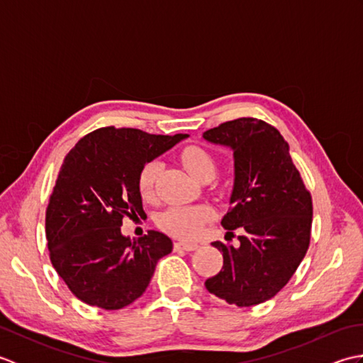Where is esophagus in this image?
<instances>
[{
    "label": "esophagus",
    "instance_id": "1",
    "mask_svg": "<svg viewBox=\"0 0 363 363\" xmlns=\"http://www.w3.org/2000/svg\"><path fill=\"white\" fill-rule=\"evenodd\" d=\"M198 248V243H194V242H176L174 243V250L176 251H195Z\"/></svg>",
    "mask_w": 363,
    "mask_h": 363
}]
</instances>
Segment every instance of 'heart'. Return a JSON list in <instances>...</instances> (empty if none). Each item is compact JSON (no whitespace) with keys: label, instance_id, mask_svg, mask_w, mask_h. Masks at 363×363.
<instances>
[{"label":"heart","instance_id":"obj_1","mask_svg":"<svg viewBox=\"0 0 363 363\" xmlns=\"http://www.w3.org/2000/svg\"><path fill=\"white\" fill-rule=\"evenodd\" d=\"M181 162L187 172L201 181L212 177L215 173V159L209 151L199 146H187L181 152ZM160 172L157 160L145 164L138 174V190L145 199H152L156 195V181ZM213 209L209 206H174L160 215L159 226L168 234L181 238H195L203 233L204 226L213 218Z\"/></svg>","mask_w":363,"mask_h":363}]
</instances>
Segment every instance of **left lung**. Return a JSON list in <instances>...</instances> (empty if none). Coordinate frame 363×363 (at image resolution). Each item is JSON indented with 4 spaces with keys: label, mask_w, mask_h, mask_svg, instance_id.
<instances>
[{
    "label": "left lung",
    "mask_w": 363,
    "mask_h": 363,
    "mask_svg": "<svg viewBox=\"0 0 363 363\" xmlns=\"http://www.w3.org/2000/svg\"><path fill=\"white\" fill-rule=\"evenodd\" d=\"M207 142L234 151V190L223 217V268L206 281L212 295L250 307L273 298L295 274L311 243L312 196L290 157L289 143L268 123L243 117L206 130Z\"/></svg>",
    "instance_id": "1"
}]
</instances>
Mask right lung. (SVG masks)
I'll return each mask as SVG.
<instances>
[{
	"instance_id": "right-lung-1",
	"label": "right lung",
	"mask_w": 363,
	"mask_h": 363,
	"mask_svg": "<svg viewBox=\"0 0 363 363\" xmlns=\"http://www.w3.org/2000/svg\"><path fill=\"white\" fill-rule=\"evenodd\" d=\"M187 134L156 135L133 128H99L67 154L46 207L50 259L73 295L118 311L143 295L157 260L173 242L157 233L130 240L123 218L143 217L138 174L145 164Z\"/></svg>"
}]
</instances>
